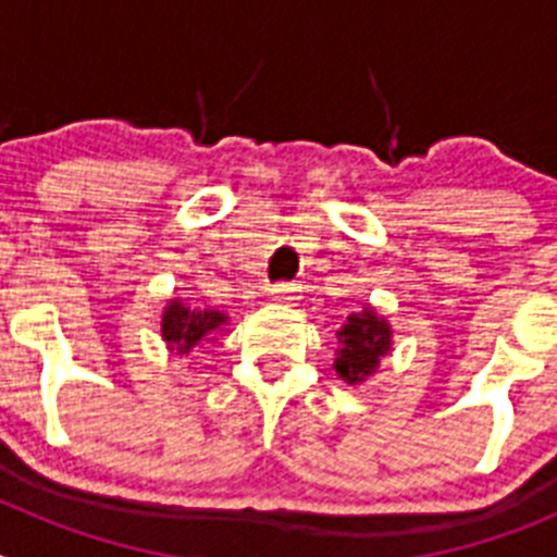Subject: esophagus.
Here are the masks:
<instances>
[{
	"instance_id": "esophagus-1",
	"label": "esophagus",
	"mask_w": 557,
	"mask_h": 557,
	"mask_svg": "<svg viewBox=\"0 0 557 557\" xmlns=\"http://www.w3.org/2000/svg\"><path fill=\"white\" fill-rule=\"evenodd\" d=\"M270 295H273L275 301H284V304H293L298 301L301 295H298V287H295L293 282H278L270 287Z\"/></svg>"
}]
</instances>
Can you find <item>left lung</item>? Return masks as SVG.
Instances as JSON below:
<instances>
[{"label": "left lung", "instance_id": "8db88e82", "mask_svg": "<svg viewBox=\"0 0 557 557\" xmlns=\"http://www.w3.org/2000/svg\"><path fill=\"white\" fill-rule=\"evenodd\" d=\"M337 339L343 348L334 359V368L348 385H357L379 366V357L391 351V326L366 309L362 314L348 318L346 326L337 332Z\"/></svg>", "mask_w": 557, "mask_h": 557}]
</instances>
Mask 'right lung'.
<instances>
[{
  "instance_id": "right-lung-1",
  "label": "right lung",
  "mask_w": 557,
  "mask_h": 557,
  "mask_svg": "<svg viewBox=\"0 0 557 557\" xmlns=\"http://www.w3.org/2000/svg\"><path fill=\"white\" fill-rule=\"evenodd\" d=\"M223 323L225 318L220 312L189 309L181 301H172L164 312V321H161V334L170 343V348H175L178 354H189V348L198 346L200 339L209 337L211 332H218Z\"/></svg>"
}]
</instances>
